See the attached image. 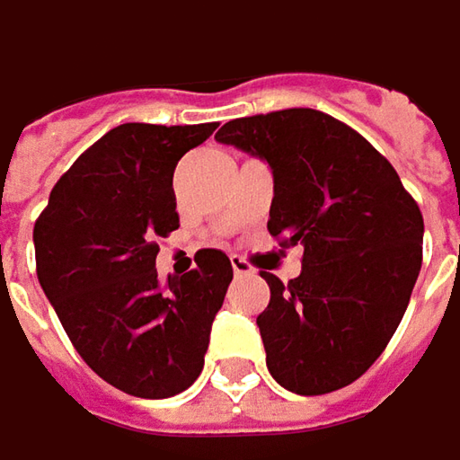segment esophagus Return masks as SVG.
<instances>
[{
	"instance_id": "1",
	"label": "esophagus",
	"mask_w": 460,
	"mask_h": 460,
	"mask_svg": "<svg viewBox=\"0 0 460 460\" xmlns=\"http://www.w3.org/2000/svg\"><path fill=\"white\" fill-rule=\"evenodd\" d=\"M230 264H233L235 277H248V274H253V266L248 264L245 259H241V256H233V259H230Z\"/></svg>"
}]
</instances>
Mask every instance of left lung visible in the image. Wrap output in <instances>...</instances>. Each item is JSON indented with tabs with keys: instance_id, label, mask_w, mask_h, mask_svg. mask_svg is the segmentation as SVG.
Returning a JSON list of instances; mask_svg holds the SVG:
<instances>
[{
	"instance_id": "obj_1",
	"label": "left lung",
	"mask_w": 460,
	"mask_h": 460,
	"mask_svg": "<svg viewBox=\"0 0 460 460\" xmlns=\"http://www.w3.org/2000/svg\"><path fill=\"white\" fill-rule=\"evenodd\" d=\"M217 142L269 163V233L303 248L288 285L264 271L256 318L271 378L300 396L355 383L399 329L422 266V212L399 172L329 113L288 108L233 119Z\"/></svg>"
}]
</instances>
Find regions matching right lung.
Masks as SVG:
<instances>
[{"instance_id":"right-lung-1","label":"right lung","mask_w":460,"mask_h":460,"mask_svg":"<svg viewBox=\"0 0 460 460\" xmlns=\"http://www.w3.org/2000/svg\"><path fill=\"white\" fill-rule=\"evenodd\" d=\"M217 124H121L82 152L35 219V271L75 349L128 396L168 399L204 367L233 282L217 248L157 279L160 238L178 230L172 171Z\"/></svg>"}]
</instances>
